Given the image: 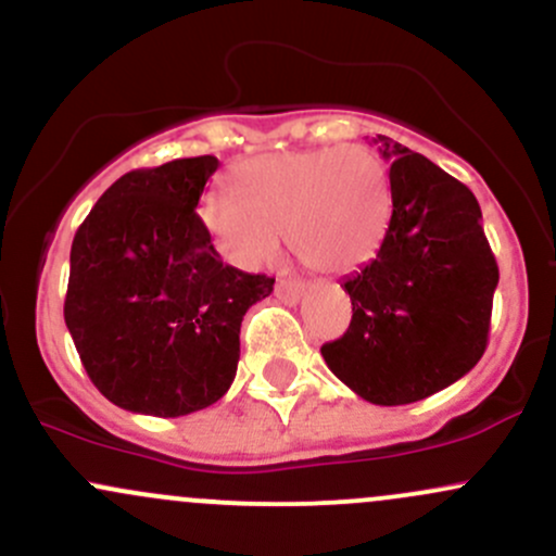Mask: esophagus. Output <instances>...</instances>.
Listing matches in <instances>:
<instances>
[{"mask_svg":"<svg viewBox=\"0 0 556 556\" xmlns=\"http://www.w3.org/2000/svg\"><path fill=\"white\" fill-rule=\"evenodd\" d=\"M274 293H277L279 301L290 303V306H293V303L301 301L303 285L295 282V279H277V288H274Z\"/></svg>","mask_w":556,"mask_h":556,"instance_id":"34e87169","label":"esophagus"}]
</instances>
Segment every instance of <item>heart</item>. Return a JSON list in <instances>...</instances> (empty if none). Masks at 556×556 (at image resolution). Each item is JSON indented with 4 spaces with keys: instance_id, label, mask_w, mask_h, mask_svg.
<instances>
[{
    "instance_id": "obj_1",
    "label": "heart",
    "mask_w": 556,
    "mask_h": 556,
    "mask_svg": "<svg viewBox=\"0 0 556 556\" xmlns=\"http://www.w3.org/2000/svg\"><path fill=\"white\" fill-rule=\"evenodd\" d=\"M233 189L202 194L200 224L231 263L255 268L279 239L303 266L343 274L376 255L391 213L389 175L367 146L261 154L231 170Z\"/></svg>"
}]
</instances>
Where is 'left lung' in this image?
Returning <instances> with one entry per match:
<instances>
[{
    "mask_svg": "<svg viewBox=\"0 0 556 556\" xmlns=\"http://www.w3.org/2000/svg\"><path fill=\"white\" fill-rule=\"evenodd\" d=\"M389 167V229L341 285L352 323L323 346L332 372L372 405H410L447 389L488 346L498 263L477 197L434 162L378 136Z\"/></svg>",
    "mask_w": 556,
    "mask_h": 556,
    "instance_id": "1",
    "label": "left lung"
}]
</instances>
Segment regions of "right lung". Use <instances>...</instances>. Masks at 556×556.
I'll use <instances>...</instances> for the list:
<instances>
[{
    "label": "right lung",
    "mask_w": 556,
    "mask_h": 556,
    "mask_svg": "<svg viewBox=\"0 0 556 556\" xmlns=\"http://www.w3.org/2000/svg\"><path fill=\"white\" fill-rule=\"evenodd\" d=\"M215 156L125 173L72 244L63 317L96 389L130 413L178 418L229 391L239 327L274 279L226 266L197 215Z\"/></svg>",
    "instance_id": "add662e5"
}]
</instances>
